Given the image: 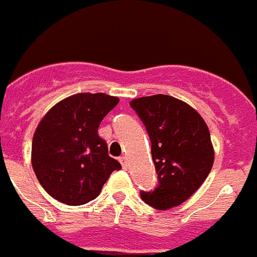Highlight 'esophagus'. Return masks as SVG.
I'll return each mask as SVG.
<instances>
[{
  "label": "esophagus",
  "mask_w": 257,
  "mask_h": 257,
  "mask_svg": "<svg viewBox=\"0 0 257 257\" xmlns=\"http://www.w3.org/2000/svg\"><path fill=\"white\" fill-rule=\"evenodd\" d=\"M119 162H121V165H122V167H123V169H127V158L126 157H121V158H119Z\"/></svg>",
  "instance_id": "esophagus-1"
}]
</instances>
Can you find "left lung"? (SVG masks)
Wrapping results in <instances>:
<instances>
[{
    "label": "left lung",
    "instance_id": "left-lung-1",
    "mask_svg": "<svg viewBox=\"0 0 257 257\" xmlns=\"http://www.w3.org/2000/svg\"><path fill=\"white\" fill-rule=\"evenodd\" d=\"M131 108L147 127L158 187L142 198L157 210L187 201L212 169L215 152L205 119L185 101L170 95L134 99Z\"/></svg>",
    "mask_w": 257,
    "mask_h": 257
}]
</instances>
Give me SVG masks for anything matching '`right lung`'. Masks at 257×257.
<instances>
[{
    "instance_id": "add662e5",
    "label": "right lung",
    "mask_w": 257,
    "mask_h": 257,
    "mask_svg": "<svg viewBox=\"0 0 257 257\" xmlns=\"http://www.w3.org/2000/svg\"><path fill=\"white\" fill-rule=\"evenodd\" d=\"M118 101L103 92L74 94L41 119L32 140V167L52 198L68 206L85 205L100 194L110 174L121 169L97 134Z\"/></svg>"
}]
</instances>
